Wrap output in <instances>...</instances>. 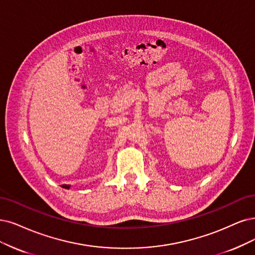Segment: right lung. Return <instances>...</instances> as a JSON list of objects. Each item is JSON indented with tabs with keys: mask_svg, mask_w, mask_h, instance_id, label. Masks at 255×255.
I'll return each mask as SVG.
<instances>
[{
	"mask_svg": "<svg viewBox=\"0 0 255 255\" xmlns=\"http://www.w3.org/2000/svg\"><path fill=\"white\" fill-rule=\"evenodd\" d=\"M62 187H63V188H65V189H69V188H70V186H69V185H63Z\"/></svg>",
	"mask_w": 255,
	"mask_h": 255,
	"instance_id": "right-lung-1",
	"label": "right lung"
}]
</instances>
